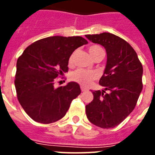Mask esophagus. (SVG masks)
Instances as JSON below:
<instances>
[{
    "label": "esophagus",
    "mask_w": 155,
    "mask_h": 155,
    "mask_svg": "<svg viewBox=\"0 0 155 155\" xmlns=\"http://www.w3.org/2000/svg\"><path fill=\"white\" fill-rule=\"evenodd\" d=\"M81 91L82 92H86V91H87V88H85L84 87H81Z\"/></svg>",
    "instance_id": "esophagus-1"
}]
</instances>
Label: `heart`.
I'll use <instances>...</instances> for the list:
<instances>
[{
	"label": "heart",
	"instance_id": "heart-1",
	"mask_svg": "<svg viewBox=\"0 0 155 155\" xmlns=\"http://www.w3.org/2000/svg\"><path fill=\"white\" fill-rule=\"evenodd\" d=\"M88 51L92 58H94L95 56L100 54H104V51L101 47L99 46H92L88 48ZM74 55L75 54L73 53L70 57L69 62L72 63L73 59H74ZM97 76V73L93 71H88L85 70V69H78L75 71L71 74V80L75 81V82L79 83L80 84L84 85V86H87L90 84V83L92 82V80L96 79Z\"/></svg>",
	"mask_w": 155,
	"mask_h": 155
}]
</instances>
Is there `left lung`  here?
Instances as JSON below:
<instances>
[{
  "label": "left lung",
  "mask_w": 155,
  "mask_h": 155,
  "mask_svg": "<svg viewBox=\"0 0 155 155\" xmlns=\"http://www.w3.org/2000/svg\"><path fill=\"white\" fill-rule=\"evenodd\" d=\"M85 36L103 46L107 53L105 69L99 81L104 89L92 92L93 100L85 107L86 115L98 127L113 128L136 106L142 90V65L134 48L117 35L102 33Z\"/></svg>",
  "instance_id": "8db88e82"
}]
</instances>
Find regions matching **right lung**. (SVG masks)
Segmentation results:
<instances>
[{"label":"right lung","instance_id":"obj_1","mask_svg":"<svg viewBox=\"0 0 155 155\" xmlns=\"http://www.w3.org/2000/svg\"><path fill=\"white\" fill-rule=\"evenodd\" d=\"M87 43L80 36H53L38 40L17 61L15 84L18 101L37 122L49 124L63 118L72 100L81 92L75 82L57 88L56 78L68 72L70 56Z\"/></svg>","mask_w":155,"mask_h":155}]
</instances>
